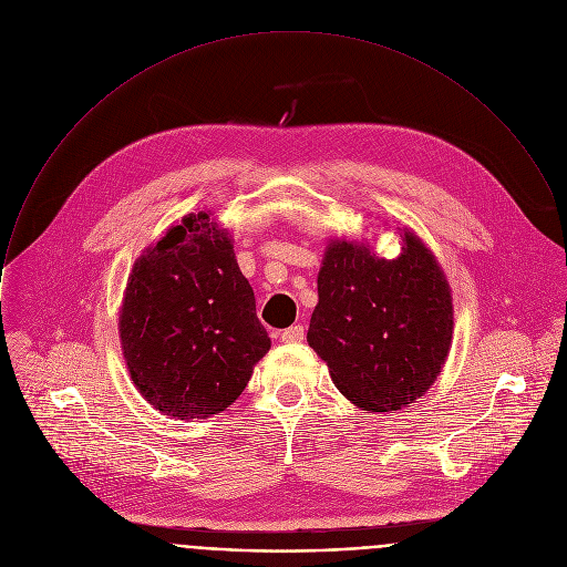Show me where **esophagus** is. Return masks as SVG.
Instances as JSON below:
<instances>
[{"mask_svg": "<svg viewBox=\"0 0 567 567\" xmlns=\"http://www.w3.org/2000/svg\"><path fill=\"white\" fill-rule=\"evenodd\" d=\"M303 337H306L303 326H290L288 330L281 332V341H284V343H301Z\"/></svg>", "mask_w": 567, "mask_h": 567, "instance_id": "34e87169", "label": "esophagus"}]
</instances>
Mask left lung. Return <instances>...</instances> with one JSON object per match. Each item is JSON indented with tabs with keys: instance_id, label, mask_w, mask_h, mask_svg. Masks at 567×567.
Listing matches in <instances>:
<instances>
[{
	"instance_id": "obj_1",
	"label": "left lung",
	"mask_w": 567,
	"mask_h": 567,
	"mask_svg": "<svg viewBox=\"0 0 567 567\" xmlns=\"http://www.w3.org/2000/svg\"><path fill=\"white\" fill-rule=\"evenodd\" d=\"M317 284L308 343L343 395L365 411H395L433 384L451 348L453 306L444 272L413 233L395 259L332 241Z\"/></svg>"
}]
</instances>
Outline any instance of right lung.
Listing matches in <instances>:
<instances>
[{
	"mask_svg": "<svg viewBox=\"0 0 567 567\" xmlns=\"http://www.w3.org/2000/svg\"><path fill=\"white\" fill-rule=\"evenodd\" d=\"M121 346L132 380L165 415L208 417L248 384L270 339L233 241L208 213L187 215L136 261Z\"/></svg>",
	"mask_w": 567,
	"mask_h": 567,
	"instance_id": "right-lung-1",
	"label": "right lung"
}]
</instances>
